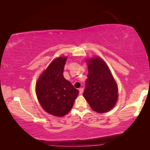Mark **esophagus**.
I'll use <instances>...</instances> for the list:
<instances>
[{
    "label": "esophagus",
    "instance_id": "34e87169",
    "mask_svg": "<svg viewBox=\"0 0 150 150\" xmlns=\"http://www.w3.org/2000/svg\"><path fill=\"white\" fill-rule=\"evenodd\" d=\"M83 91H84V88H79V93H80L81 95L83 93Z\"/></svg>",
    "mask_w": 150,
    "mask_h": 150
}]
</instances>
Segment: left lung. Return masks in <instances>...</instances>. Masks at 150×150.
I'll return each instance as SVG.
<instances>
[{
	"instance_id": "left-lung-1",
	"label": "left lung",
	"mask_w": 150,
	"mask_h": 150,
	"mask_svg": "<svg viewBox=\"0 0 150 150\" xmlns=\"http://www.w3.org/2000/svg\"><path fill=\"white\" fill-rule=\"evenodd\" d=\"M88 74L83 95L91 108L98 113L111 110L118 98V88L109 68L103 60H88Z\"/></svg>"
}]
</instances>
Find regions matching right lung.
<instances>
[{"instance_id":"1","label":"right lung","mask_w":150,"mask_h":150,"mask_svg":"<svg viewBox=\"0 0 150 150\" xmlns=\"http://www.w3.org/2000/svg\"><path fill=\"white\" fill-rule=\"evenodd\" d=\"M66 57H59L50 64L36 84L41 106L51 115L62 117L71 110L79 91L64 77Z\"/></svg>"}]
</instances>
